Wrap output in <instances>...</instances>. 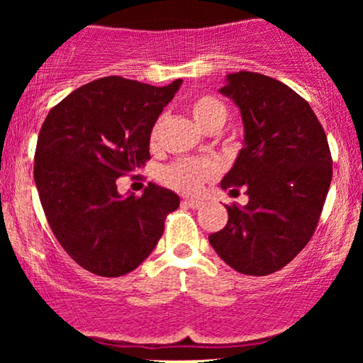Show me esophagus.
<instances>
[{
  "label": "esophagus",
  "mask_w": 363,
  "mask_h": 363,
  "mask_svg": "<svg viewBox=\"0 0 363 363\" xmlns=\"http://www.w3.org/2000/svg\"><path fill=\"white\" fill-rule=\"evenodd\" d=\"M182 203H184V205H187L189 208H199L203 205L201 199H193V198H186Z\"/></svg>",
  "instance_id": "34e87169"
}]
</instances>
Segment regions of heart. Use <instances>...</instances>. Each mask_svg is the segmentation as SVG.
<instances>
[{
  "mask_svg": "<svg viewBox=\"0 0 363 363\" xmlns=\"http://www.w3.org/2000/svg\"><path fill=\"white\" fill-rule=\"evenodd\" d=\"M189 111L196 123L206 131H216V129L222 128L228 116L225 104L220 99L208 94L194 97L189 104ZM160 128L162 119H158L150 131V145L152 147L157 145ZM216 172H218V169L208 158H181V160L165 165L158 174V177L170 189H176L184 194H193L205 182L211 181L216 176Z\"/></svg>",
  "mask_w": 363,
  "mask_h": 363,
  "instance_id": "obj_1",
  "label": "heart"
}]
</instances>
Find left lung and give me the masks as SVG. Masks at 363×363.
<instances>
[{
	"label": "left lung",
	"instance_id": "obj_1",
	"mask_svg": "<svg viewBox=\"0 0 363 363\" xmlns=\"http://www.w3.org/2000/svg\"><path fill=\"white\" fill-rule=\"evenodd\" d=\"M227 80L220 91L239 106L245 136L222 187L244 186L249 203L227 206V225L208 239L235 272L264 277L289 264L314 235L333 158L319 119L297 91L252 72Z\"/></svg>",
	"mask_w": 363,
	"mask_h": 363
}]
</instances>
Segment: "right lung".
<instances>
[{"mask_svg": "<svg viewBox=\"0 0 363 363\" xmlns=\"http://www.w3.org/2000/svg\"><path fill=\"white\" fill-rule=\"evenodd\" d=\"M181 83L106 77L49 111L37 138L35 186L57 242L86 272L116 278L138 268L177 210L172 191L150 182L140 198H121L116 181L150 160V131Z\"/></svg>", "mask_w": 363, "mask_h": 363, "instance_id": "1", "label": "right lung"}]
</instances>
